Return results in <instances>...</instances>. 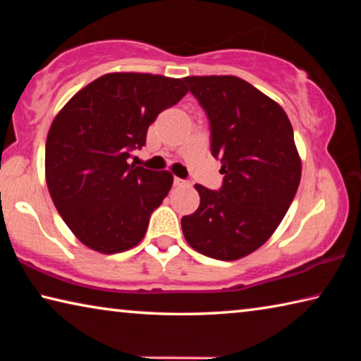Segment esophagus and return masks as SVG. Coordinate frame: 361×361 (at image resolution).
Listing matches in <instances>:
<instances>
[{
  "label": "esophagus",
  "instance_id": "1",
  "mask_svg": "<svg viewBox=\"0 0 361 361\" xmlns=\"http://www.w3.org/2000/svg\"><path fill=\"white\" fill-rule=\"evenodd\" d=\"M173 185L175 186H189V181L188 180H183V178H178V176H175Z\"/></svg>",
  "mask_w": 361,
  "mask_h": 361
}]
</instances>
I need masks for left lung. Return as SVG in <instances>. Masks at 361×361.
<instances>
[{
  "instance_id": "8db88e82",
  "label": "left lung",
  "mask_w": 361,
  "mask_h": 361,
  "mask_svg": "<svg viewBox=\"0 0 361 361\" xmlns=\"http://www.w3.org/2000/svg\"><path fill=\"white\" fill-rule=\"evenodd\" d=\"M207 114L210 152L221 161L216 191L195 185L200 205L181 218L189 245L221 261L259 248L295 199L301 180L293 127L276 102L235 76H188Z\"/></svg>"
}]
</instances>
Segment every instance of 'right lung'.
I'll return each instance as SVG.
<instances>
[{"mask_svg": "<svg viewBox=\"0 0 361 361\" xmlns=\"http://www.w3.org/2000/svg\"><path fill=\"white\" fill-rule=\"evenodd\" d=\"M188 92L185 79L109 73L73 97L46 140V181L57 212L79 240L100 253L143 239L172 188L170 172L129 164L159 113Z\"/></svg>", "mask_w": 361, "mask_h": 361, "instance_id": "add662e5", "label": "right lung"}]
</instances>
